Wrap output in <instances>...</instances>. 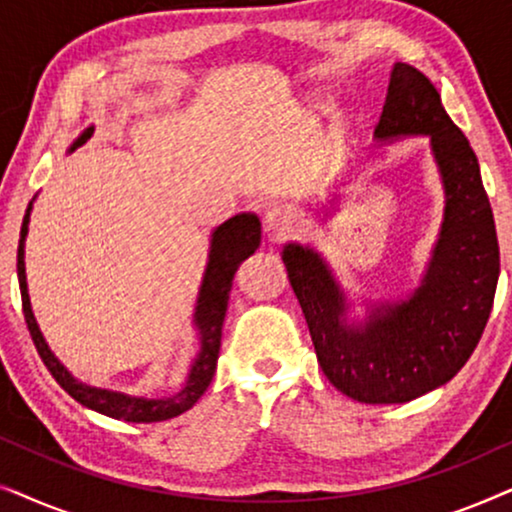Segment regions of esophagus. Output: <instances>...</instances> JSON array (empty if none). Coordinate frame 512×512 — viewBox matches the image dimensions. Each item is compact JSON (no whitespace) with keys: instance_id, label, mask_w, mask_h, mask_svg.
<instances>
[{"instance_id":"obj_1","label":"esophagus","mask_w":512,"mask_h":512,"mask_svg":"<svg viewBox=\"0 0 512 512\" xmlns=\"http://www.w3.org/2000/svg\"><path fill=\"white\" fill-rule=\"evenodd\" d=\"M300 214L291 205H272L268 212H265V228L268 233L275 237V240H282V237H289L300 228Z\"/></svg>"}]
</instances>
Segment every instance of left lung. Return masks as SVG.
Returning <instances> with one entry per match:
<instances>
[{"instance_id":"1","label":"left lung","mask_w":512,"mask_h":512,"mask_svg":"<svg viewBox=\"0 0 512 512\" xmlns=\"http://www.w3.org/2000/svg\"><path fill=\"white\" fill-rule=\"evenodd\" d=\"M429 135L443 174L447 207L424 282L408 300L382 305L368 324H345V296L331 270L300 244L284 265L328 382L359 403H408L450 382L471 359L492 312L499 240L478 158L440 104L438 90L396 62L377 139Z\"/></svg>"}]
</instances>
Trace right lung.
Wrapping results in <instances>:
<instances>
[{
	"label": "right lung",
	"mask_w": 512,
	"mask_h": 512,
	"mask_svg": "<svg viewBox=\"0 0 512 512\" xmlns=\"http://www.w3.org/2000/svg\"><path fill=\"white\" fill-rule=\"evenodd\" d=\"M93 137V128H88L83 135L76 139L72 151L79 149L81 144H86ZM30 209L32 202L27 205L23 228H20V242H18V284H20V298H23V314L27 321V331L32 335L34 347L48 368V373L55 377V382L67 391L74 401H79L86 408L102 412V415L125 419V422L135 424H151V422H165L181 415V412L191 410L198 398L205 394V389L212 382L216 361H219V349H221V328L223 319H226L228 310V293L233 286V277L244 258H249L261 244V221L254 214H240L228 219L223 226L214 230L212 235V251H209V263L205 270V279L200 286V298L198 307H195V326L200 331V354L195 359L188 380L181 391L170 398H135L116 394V391L107 389H95L88 384L76 382L72 375L67 373L65 366H60V361L55 359L51 349L41 338V331L34 321L30 296H27V282H25V261H23V244L27 235V223H30Z\"/></svg>",
	"instance_id": "1"
}]
</instances>
